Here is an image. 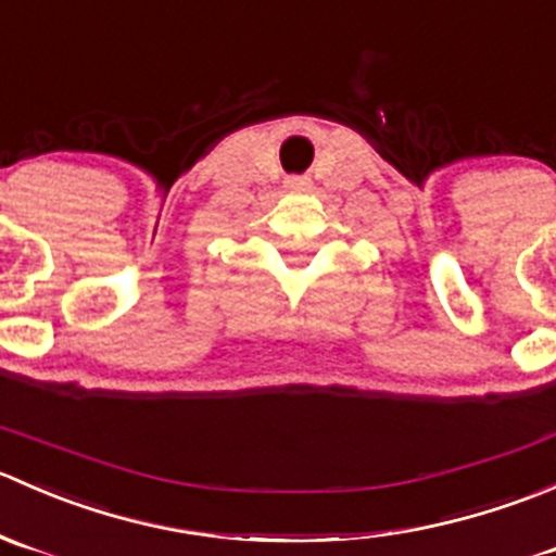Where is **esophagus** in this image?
<instances>
[{
  "label": "esophagus",
  "mask_w": 556,
  "mask_h": 556,
  "mask_svg": "<svg viewBox=\"0 0 556 556\" xmlns=\"http://www.w3.org/2000/svg\"><path fill=\"white\" fill-rule=\"evenodd\" d=\"M312 185L309 177H288L285 179V188L288 190H306Z\"/></svg>",
  "instance_id": "obj_1"
}]
</instances>
